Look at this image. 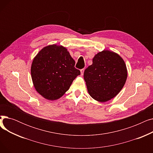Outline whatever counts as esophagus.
Instances as JSON below:
<instances>
[{
	"instance_id": "1",
	"label": "esophagus",
	"mask_w": 153,
	"mask_h": 153,
	"mask_svg": "<svg viewBox=\"0 0 153 153\" xmlns=\"http://www.w3.org/2000/svg\"><path fill=\"white\" fill-rule=\"evenodd\" d=\"M84 69H81V74H82V75H83V74H84Z\"/></svg>"
}]
</instances>
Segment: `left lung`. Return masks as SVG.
Segmentation results:
<instances>
[{
  "label": "left lung",
  "mask_w": 153,
  "mask_h": 153,
  "mask_svg": "<svg viewBox=\"0 0 153 153\" xmlns=\"http://www.w3.org/2000/svg\"><path fill=\"white\" fill-rule=\"evenodd\" d=\"M84 78L91 97L105 102L115 97L123 87L127 78L126 64L116 53L103 50L95 54L92 64L84 71Z\"/></svg>",
  "instance_id": "1"
}]
</instances>
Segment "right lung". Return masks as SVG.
I'll use <instances>...</instances> for the list:
<instances>
[{
    "mask_svg": "<svg viewBox=\"0 0 153 153\" xmlns=\"http://www.w3.org/2000/svg\"><path fill=\"white\" fill-rule=\"evenodd\" d=\"M66 48L47 46L35 56L31 64V79L36 91L48 100H57L68 91L81 72L74 67Z\"/></svg>",
    "mask_w": 153,
    "mask_h": 153,
    "instance_id": "right-lung-1",
    "label": "right lung"
}]
</instances>
